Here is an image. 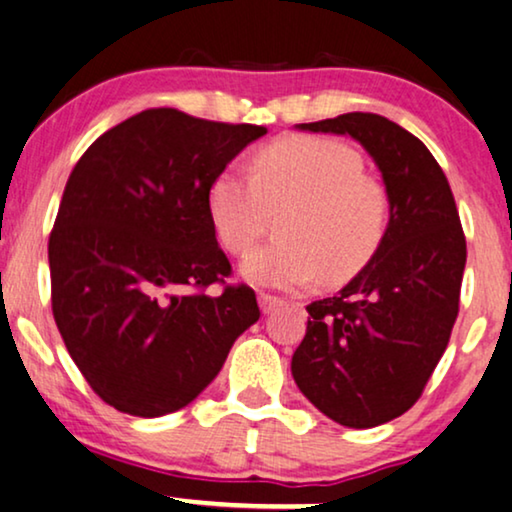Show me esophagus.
<instances>
[{
    "instance_id": "1",
    "label": "esophagus",
    "mask_w": 512,
    "mask_h": 512,
    "mask_svg": "<svg viewBox=\"0 0 512 512\" xmlns=\"http://www.w3.org/2000/svg\"><path fill=\"white\" fill-rule=\"evenodd\" d=\"M283 299L276 297V295H269V292H260V309L262 313H271L276 309V306H281Z\"/></svg>"
}]
</instances>
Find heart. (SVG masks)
<instances>
[{
    "mask_svg": "<svg viewBox=\"0 0 512 512\" xmlns=\"http://www.w3.org/2000/svg\"><path fill=\"white\" fill-rule=\"evenodd\" d=\"M363 159L342 142L290 135L262 147L252 175L224 168L208 189L215 236L231 255L252 250L271 215L283 213L278 241L243 262V276L278 290H302L323 276L344 283L358 274L384 241L386 187L363 173Z\"/></svg>",
    "mask_w": 512,
    "mask_h": 512,
    "instance_id": "b5f03b06",
    "label": "heart"
}]
</instances>
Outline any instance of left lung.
I'll return each instance as SVG.
<instances>
[{
    "label": "left lung",
    "mask_w": 512,
    "mask_h": 512,
    "mask_svg": "<svg viewBox=\"0 0 512 512\" xmlns=\"http://www.w3.org/2000/svg\"><path fill=\"white\" fill-rule=\"evenodd\" d=\"M351 135L384 177L391 213L374 257L335 297L306 306L292 356L299 391L325 417L372 428L417 403L459 313L466 236L452 189L424 142L370 112L299 124Z\"/></svg>",
    "instance_id": "1"
}]
</instances>
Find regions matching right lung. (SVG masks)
Segmentation results:
<instances>
[{"instance_id": "obj_1", "label": "right lung", "mask_w": 512, "mask_h": 512, "mask_svg": "<svg viewBox=\"0 0 512 512\" xmlns=\"http://www.w3.org/2000/svg\"><path fill=\"white\" fill-rule=\"evenodd\" d=\"M264 126L145 109L102 133L67 180L49 238L51 306L88 386L133 417L192 403L260 318L208 213L217 173Z\"/></svg>"}]
</instances>
